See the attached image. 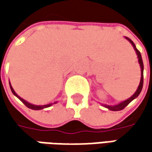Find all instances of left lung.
Returning a JSON list of instances; mask_svg holds the SVG:
<instances>
[{"instance_id":"obj_1","label":"left lung","mask_w":152,"mask_h":152,"mask_svg":"<svg viewBox=\"0 0 152 152\" xmlns=\"http://www.w3.org/2000/svg\"><path fill=\"white\" fill-rule=\"evenodd\" d=\"M130 43L133 45V47H134V49L135 50V52H136V54H137L138 56V61H139V63H140V68H141V77H140V85L138 86V89L135 91V93L130 98H129L128 100H126L124 102H120L119 104H118V105H114V106H109V105H103L105 107L108 108L109 110H111V111H120V110H123L124 108H125L130 102L134 100V99H135V98H137L138 96L140 95V93L141 92V90H142V87H143V81H144V76H143V72H144V65H143V61H142V57H141V54H140V52L138 50V49L136 48V46H135V45L134 44V42L132 41L130 39L127 38L125 37Z\"/></svg>"}]
</instances>
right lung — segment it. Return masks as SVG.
Masks as SVG:
<instances>
[{
  "label": "right lung",
  "mask_w": 152,
  "mask_h": 152,
  "mask_svg": "<svg viewBox=\"0 0 152 152\" xmlns=\"http://www.w3.org/2000/svg\"><path fill=\"white\" fill-rule=\"evenodd\" d=\"M9 85H10V88H11V91L12 92V94L14 95L15 96H17L19 100H20L21 102H23L25 106H26L27 107L30 108V109H33V110H40V109H44V108H46V107H50L51 105H53V104H55L56 103V102H54V103H50V104H47V105H39V106H37V105H33V104H30L29 102H26L25 100H23V98H21L19 96H18L17 95V93L15 92L14 90H13V88L12 87V85H11V83H9Z\"/></svg>",
  "instance_id": "add662e5"
}]
</instances>
